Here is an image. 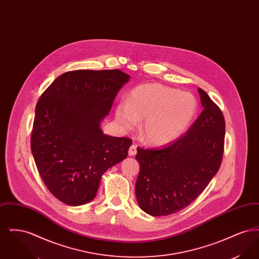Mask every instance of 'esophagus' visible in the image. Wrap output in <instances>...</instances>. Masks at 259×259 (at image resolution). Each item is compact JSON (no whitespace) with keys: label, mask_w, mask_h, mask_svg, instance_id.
<instances>
[{"label":"esophagus","mask_w":259,"mask_h":259,"mask_svg":"<svg viewBox=\"0 0 259 259\" xmlns=\"http://www.w3.org/2000/svg\"><path fill=\"white\" fill-rule=\"evenodd\" d=\"M136 153H137V146L136 145H132L130 148H129V150H128V154L130 156H134Z\"/></svg>","instance_id":"obj_1"}]
</instances>
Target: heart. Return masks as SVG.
Masks as SVG:
<instances>
[{
  "mask_svg": "<svg viewBox=\"0 0 259 259\" xmlns=\"http://www.w3.org/2000/svg\"><path fill=\"white\" fill-rule=\"evenodd\" d=\"M197 110V100L191 93L147 83L136 87L128 102L116 106L115 119L126 130L134 129L139 120H145L142 139L152 145H165L185 132Z\"/></svg>",
  "mask_w": 259,
  "mask_h": 259,
  "instance_id": "heart-1",
  "label": "heart"
}]
</instances>
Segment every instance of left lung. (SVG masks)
Instances as JSON below:
<instances>
[{"instance_id":"8db88e82","label":"left lung","mask_w":259,"mask_h":259,"mask_svg":"<svg viewBox=\"0 0 259 259\" xmlns=\"http://www.w3.org/2000/svg\"><path fill=\"white\" fill-rule=\"evenodd\" d=\"M203 111L185 135L159 148H137L136 197L153 217L185 209L203 192L222 164L225 120L222 110L198 88Z\"/></svg>"}]
</instances>
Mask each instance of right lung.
Here are the masks:
<instances>
[{
    "instance_id": "right-lung-1",
    "label": "right lung",
    "mask_w": 259,
    "mask_h": 259,
    "mask_svg": "<svg viewBox=\"0 0 259 259\" xmlns=\"http://www.w3.org/2000/svg\"><path fill=\"white\" fill-rule=\"evenodd\" d=\"M129 77L120 70L71 71L38 99L31 149L44 184L63 203L90 202L102 175L127 157L132 140L105 135L100 123Z\"/></svg>"
}]
</instances>
